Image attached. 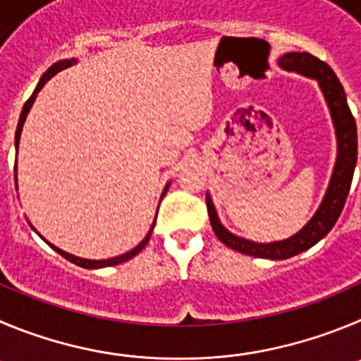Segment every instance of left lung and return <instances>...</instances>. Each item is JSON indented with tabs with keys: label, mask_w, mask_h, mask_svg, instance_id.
Instances as JSON below:
<instances>
[{
	"label": "left lung",
	"mask_w": 361,
	"mask_h": 361,
	"mask_svg": "<svg viewBox=\"0 0 361 361\" xmlns=\"http://www.w3.org/2000/svg\"><path fill=\"white\" fill-rule=\"evenodd\" d=\"M278 66L283 67L285 71H292V73L317 80L319 87L324 94L326 103H328L329 114H331L333 126H335L336 133V161L321 207L315 212V215L306 222L305 228L299 230L295 235H292L290 238L271 242V244H258V242L237 237V235H233L222 226L214 203H212L210 194H207L208 217H210V224L219 240L228 245V247L249 255V257L269 258V260H285V258L295 257L299 252L317 244L321 238H324L331 231L336 219L342 214L345 200H348L353 174H355L356 158H358V135H356L355 117L349 110L342 83L338 82L331 67L322 62V60H319L317 56L298 51L285 53L283 56H279Z\"/></svg>",
	"instance_id": "8db88e82"
}]
</instances>
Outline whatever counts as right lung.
Instances as JSON below:
<instances>
[{"mask_svg": "<svg viewBox=\"0 0 361 361\" xmlns=\"http://www.w3.org/2000/svg\"><path fill=\"white\" fill-rule=\"evenodd\" d=\"M74 63H76V59H69V60H60V62L53 63V66L49 67V69L46 71V73L42 74V78L39 80V83H37L35 90H33V94H32V96H30V99L26 101V103H25V106H23V112H21V116H19L18 130H16V149H18V147H19V139H21L23 124H25V121H26V116H28L30 109H32V104H33V101H35L37 94L40 92V89H42V87L46 85V83H48V80H51L53 76H55V74L59 73V71H62V69H67V67L74 66ZM16 167H18V165H16ZM13 180H16V187H18V174H16V178H13ZM167 188H169V183L165 185V188H164V194H165V192H167ZM164 194H161V197H164ZM153 228H154V222H153V226H151V230L147 231L146 238H144V240L140 242V244L137 245V247H133V249H131V251L124 252V255H121V257H116V258H106V260H87V258L74 257V255H69V252H66V251H62V249H59V247H56V245L49 244V242L46 240V238H44V240L48 242V244L51 245V247L55 249V251L59 252V255H62V257L66 258V260L73 262V264L80 265V267H83V269H101V267H112V265H119V264H123V262H128V260H130V258H133L135 255H139V252L142 251L144 247H146V244H147V242H149V237H151V231H153Z\"/></svg>", "mask_w": 361, "mask_h": 361, "instance_id": "obj_1", "label": "right lung"}]
</instances>
